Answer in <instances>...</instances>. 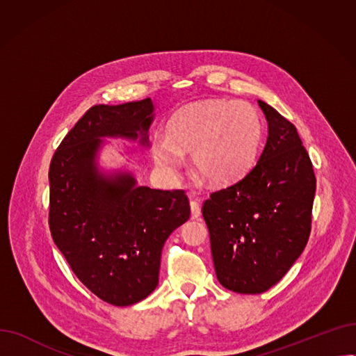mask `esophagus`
<instances>
[{
    "instance_id": "obj_1",
    "label": "esophagus",
    "mask_w": 356,
    "mask_h": 356,
    "mask_svg": "<svg viewBox=\"0 0 356 356\" xmlns=\"http://www.w3.org/2000/svg\"><path fill=\"white\" fill-rule=\"evenodd\" d=\"M200 216V207L196 200L191 202V218L197 219Z\"/></svg>"
}]
</instances>
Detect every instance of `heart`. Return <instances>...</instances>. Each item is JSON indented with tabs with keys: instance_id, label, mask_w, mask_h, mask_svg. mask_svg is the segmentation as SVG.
Here are the masks:
<instances>
[{
	"instance_id": "b5f03b06",
	"label": "heart",
	"mask_w": 356,
	"mask_h": 356,
	"mask_svg": "<svg viewBox=\"0 0 356 356\" xmlns=\"http://www.w3.org/2000/svg\"><path fill=\"white\" fill-rule=\"evenodd\" d=\"M263 124L258 111L245 101L208 99L179 109L168 122V134L153 141V156L163 167L181 163L192 153L196 172L216 184L241 179L254 165Z\"/></svg>"
}]
</instances>
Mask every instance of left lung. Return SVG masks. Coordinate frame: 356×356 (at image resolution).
<instances>
[{"label": "left lung", "mask_w": 356, "mask_h": 356, "mask_svg": "<svg viewBox=\"0 0 356 356\" xmlns=\"http://www.w3.org/2000/svg\"><path fill=\"white\" fill-rule=\"evenodd\" d=\"M268 137L257 164L202 207L218 282L241 294L264 293L303 252L316 177L296 127L258 101Z\"/></svg>", "instance_id": "obj_1"}]
</instances>
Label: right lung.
<instances>
[{"label": "right lung", "mask_w": 356, "mask_h": 356, "mask_svg": "<svg viewBox=\"0 0 356 356\" xmlns=\"http://www.w3.org/2000/svg\"><path fill=\"white\" fill-rule=\"evenodd\" d=\"M153 101L95 105L74 124L49 168V227L56 247L101 300L131 306L159 284L165 239L189 219L184 191L138 186L127 172L104 175L97 154L104 137L147 145Z\"/></svg>", "instance_id": "1"}]
</instances>
